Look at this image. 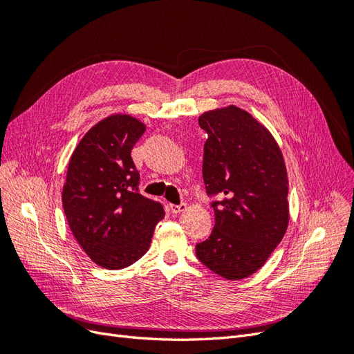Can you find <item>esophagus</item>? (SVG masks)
<instances>
[{
  "label": "esophagus",
  "instance_id": "34e87169",
  "mask_svg": "<svg viewBox=\"0 0 354 354\" xmlns=\"http://www.w3.org/2000/svg\"><path fill=\"white\" fill-rule=\"evenodd\" d=\"M169 209L173 211V214H180L187 209V205L186 203H180V205H169Z\"/></svg>",
  "mask_w": 354,
  "mask_h": 354
}]
</instances>
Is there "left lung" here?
<instances>
[{"instance_id":"1","label":"left lung","mask_w":354,"mask_h":354,"mask_svg":"<svg viewBox=\"0 0 354 354\" xmlns=\"http://www.w3.org/2000/svg\"><path fill=\"white\" fill-rule=\"evenodd\" d=\"M202 174L216 224L196 243L198 259L229 281L261 269L289 223L288 174L279 145L246 111L230 104L203 112Z\"/></svg>"}]
</instances>
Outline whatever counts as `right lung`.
Instances as JSON below:
<instances>
[{"mask_svg":"<svg viewBox=\"0 0 354 354\" xmlns=\"http://www.w3.org/2000/svg\"><path fill=\"white\" fill-rule=\"evenodd\" d=\"M146 125L115 113L85 133L69 159L62 202L78 245L103 269L120 270L149 250L165 211L138 194L131 149Z\"/></svg>","mask_w":354,"mask_h":354,"instance_id":"1","label":"right lung"}]
</instances>
